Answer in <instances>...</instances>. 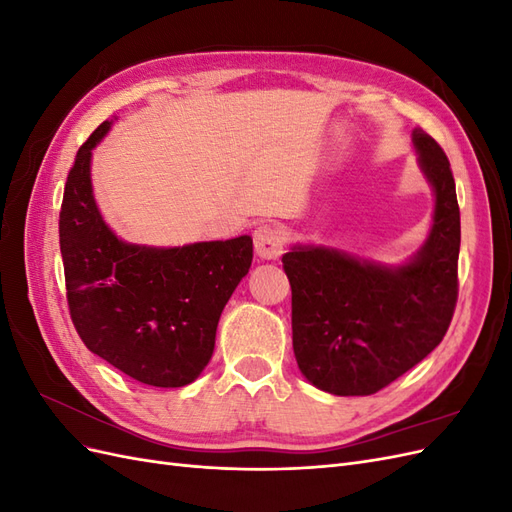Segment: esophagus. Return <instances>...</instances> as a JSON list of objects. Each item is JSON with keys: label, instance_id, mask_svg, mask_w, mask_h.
I'll return each instance as SVG.
<instances>
[{"label": "esophagus", "instance_id": "34e87169", "mask_svg": "<svg viewBox=\"0 0 512 512\" xmlns=\"http://www.w3.org/2000/svg\"><path fill=\"white\" fill-rule=\"evenodd\" d=\"M286 243V235L282 228H277L273 224H262L254 230V250L260 258L265 260H275L282 256Z\"/></svg>", "mask_w": 512, "mask_h": 512}]
</instances>
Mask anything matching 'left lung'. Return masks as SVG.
Masks as SVG:
<instances>
[{
    "label": "left lung",
    "instance_id": "left-lung-1",
    "mask_svg": "<svg viewBox=\"0 0 512 512\" xmlns=\"http://www.w3.org/2000/svg\"><path fill=\"white\" fill-rule=\"evenodd\" d=\"M416 162L433 190L425 243L399 265H382L327 245L299 243L284 254L292 288V348L301 374L331 395H371L436 348L457 301L461 243L451 164L421 128Z\"/></svg>",
    "mask_w": 512,
    "mask_h": 512
}]
</instances>
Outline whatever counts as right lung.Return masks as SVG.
<instances>
[{
    "instance_id": "1",
    "label": "right lung",
    "mask_w": 512,
    "mask_h": 512,
    "mask_svg": "<svg viewBox=\"0 0 512 512\" xmlns=\"http://www.w3.org/2000/svg\"><path fill=\"white\" fill-rule=\"evenodd\" d=\"M104 121L74 158L59 213L70 316L85 346L123 374L162 389L194 382L215 348L222 309L252 267L250 235L175 247L119 239L102 218L91 156Z\"/></svg>"
}]
</instances>
